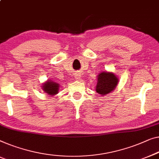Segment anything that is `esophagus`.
<instances>
[{
	"label": "esophagus",
	"mask_w": 159,
	"mask_h": 159,
	"mask_svg": "<svg viewBox=\"0 0 159 159\" xmlns=\"http://www.w3.org/2000/svg\"><path fill=\"white\" fill-rule=\"evenodd\" d=\"M75 78V80H80V79H81V75H80V74H76Z\"/></svg>",
	"instance_id": "esophagus-1"
}]
</instances>
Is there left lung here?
<instances>
[{"mask_svg":"<svg viewBox=\"0 0 159 159\" xmlns=\"http://www.w3.org/2000/svg\"><path fill=\"white\" fill-rule=\"evenodd\" d=\"M97 84L95 91L102 96L111 93L116 88L119 79L111 72H101L97 76Z\"/></svg>","mask_w":159,"mask_h":159,"instance_id":"obj_1","label":"left lung"}]
</instances>
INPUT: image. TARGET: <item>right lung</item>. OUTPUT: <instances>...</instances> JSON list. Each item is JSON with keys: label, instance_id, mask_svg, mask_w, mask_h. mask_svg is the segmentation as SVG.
<instances>
[{"label": "right lung", "instance_id": "add662e5", "mask_svg": "<svg viewBox=\"0 0 159 159\" xmlns=\"http://www.w3.org/2000/svg\"><path fill=\"white\" fill-rule=\"evenodd\" d=\"M60 86V83L57 82V81L48 80L45 82H43L41 85V87H42L43 93L47 94L49 97H52L59 93Z\"/></svg>", "mask_w": 159, "mask_h": 159}]
</instances>
